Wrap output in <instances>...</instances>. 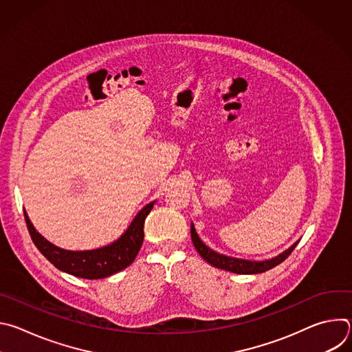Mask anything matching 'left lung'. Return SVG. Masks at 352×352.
I'll return each mask as SVG.
<instances>
[{
    "label": "left lung",
    "instance_id": "obj_1",
    "mask_svg": "<svg viewBox=\"0 0 352 352\" xmlns=\"http://www.w3.org/2000/svg\"><path fill=\"white\" fill-rule=\"evenodd\" d=\"M190 236H192V242L197 250V254L202 256L208 263H210L212 266H214L217 269L227 270V272L236 273V274H258V273H263L266 270L273 269L274 266L280 265L283 261H285L289 256V254L292 252L294 248L299 242V241L294 242L288 249L284 250V252H281L280 255H277L272 259L248 261V259H238V258L227 256V255L219 254V252H216V250L210 249L202 239L199 238L193 223H190Z\"/></svg>",
    "mask_w": 352,
    "mask_h": 352
}]
</instances>
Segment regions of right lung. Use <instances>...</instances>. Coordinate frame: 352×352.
Masks as SVG:
<instances>
[{"mask_svg":"<svg viewBox=\"0 0 352 352\" xmlns=\"http://www.w3.org/2000/svg\"><path fill=\"white\" fill-rule=\"evenodd\" d=\"M156 200L147 204L131 221L126 231L114 242L90 250H67L47 241L32 224L26 210L23 212L26 226L36 248L58 270L75 277L97 280L113 276L128 267L136 258L143 243V226Z\"/></svg>","mask_w":352,"mask_h":352,"instance_id":"1","label":"right lung"}]
</instances>
